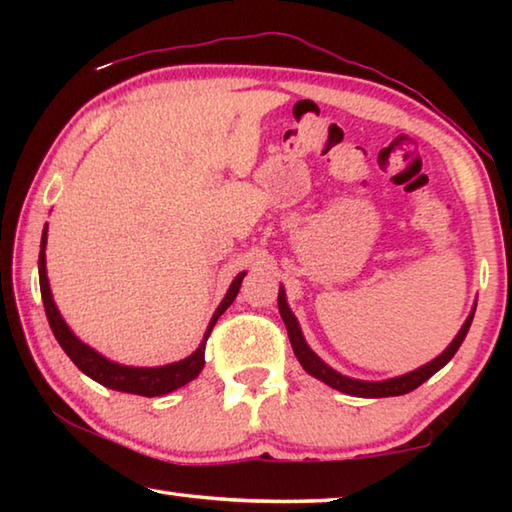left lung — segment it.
Wrapping results in <instances>:
<instances>
[{
  "label": "left lung",
  "instance_id": "1",
  "mask_svg": "<svg viewBox=\"0 0 512 512\" xmlns=\"http://www.w3.org/2000/svg\"><path fill=\"white\" fill-rule=\"evenodd\" d=\"M277 307H280V316L284 320V325H287L291 348H293V354L298 357L300 366L305 368L311 377L325 381L327 386L336 388V391H341L345 395H354V397H395V395H404V393L415 391V388L424 384V381H427L431 375H436L440 368L447 366L449 359L454 357L456 350L461 348V343L465 341L467 329H470L472 318H474V309H472V314L467 316V320L461 327V332H458L456 339L447 345V350L433 361L424 363L422 368L406 372V375H400V377L384 379V381H361V379L345 377V375H341V372H336L334 368H329L327 363L309 348L305 336H302V332H300L296 316H293V311L287 305V293H284L282 287H280V293H277Z\"/></svg>",
  "mask_w": 512,
  "mask_h": 512
}]
</instances>
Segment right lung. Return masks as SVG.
I'll return each instance as SVG.
<instances>
[{"mask_svg":"<svg viewBox=\"0 0 512 512\" xmlns=\"http://www.w3.org/2000/svg\"><path fill=\"white\" fill-rule=\"evenodd\" d=\"M45 248H47V225H45V230H42V241H40L38 275H40V293H42V302H45L49 327H51V332H54L56 341L60 343V348H63L67 357L76 363V368L85 372L90 379L99 381L101 386L112 388V391H119V393H133V395H144V397L167 395L201 375V370L205 366V343H207V339H210L212 327L216 325V320L221 318L223 311L232 305V300L237 298L241 280H244V275H246V273H239L235 280H232L230 289H228V293H225V298L221 300V305L216 307L210 325H207V332L203 336L201 345L196 348V352H192L189 357L180 359L176 363H167V366L133 368V366H121V363L106 359L97 350H92L90 345H85L79 336H74L72 329L67 327L63 316H60L54 298H51Z\"/></svg>","mask_w":512,"mask_h":512,"instance_id":"1","label":"right lung"}]
</instances>
